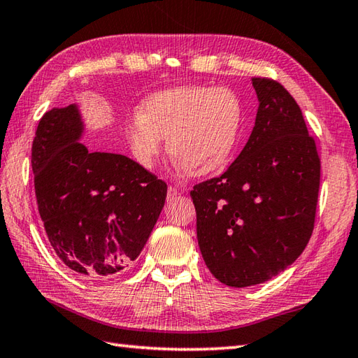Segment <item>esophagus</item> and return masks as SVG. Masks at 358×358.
<instances>
[{"label":"esophagus","instance_id":"obj_1","mask_svg":"<svg viewBox=\"0 0 358 358\" xmlns=\"http://www.w3.org/2000/svg\"><path fill=\"white\" fill-rule=\"evenodd\" d=\"M180 194L179 188L178 187H169V189H166V196H169V199H176V197Z\"/></svg>","mask_w":358,"mask_h":358}]
</instances>
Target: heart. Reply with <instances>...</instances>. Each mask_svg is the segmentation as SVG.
Instances as JSON below:
<instances>
[{
  "instance_id": "heart-1",
  "label": "heart",
  "mask_w": 358,
  "mask_h": 358,
  "mask_svg": "<svg viewBox=\"0 0 358 358\" xmlns=\"http://www.w3.org/2000/svg\"><path fill=\"white\" fill-rule=\"evenodd\" d=\"M243 117L242 101L227 87L184 85L157 92L124 125L130 155L152 170L166 150L192 176H206L231 159Z\"/></svg>"
}]
</instances>
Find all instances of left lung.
Returning <instances> with one entry per match:
<instances>
[{
    "label": "left lung",
    "mask_w": 358,
    "mask_h": 358,
    "mask_svg": "<svg viewBox=\"0 0 358 358\" xmlns=\"http://www.w3.org/2000/svg\"><path fill=\"white\" fill-rule=\"evenodd\" d=\"M259 108L246 145L220 178L193 187L206 266L234 288L264 283L303 252L314 229L320 157L282 84L252 78Z\"/></svg>",
    "instance_id": "8db88e82"
}]
</instances>
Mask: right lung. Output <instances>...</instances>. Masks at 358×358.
<instances>
[{
    "mask_svg": "<svg viewBox=\"0 0 358 358\" xmlns=\"http://www.w3.org/2000/svg\"><path fill=\"white\" fill-rule=\"evenodd\" d=\"M76 104L38 124L31 170L39 216L53 251L71 271L106 279L136 260L161 214L166 184L130 157L93 152Z\"/></svg>",
    "mask_w": 358,
    "mask_h": 358,
    "instance_id": "add662e5",
    "label": "right lung"
}]
</instances>
